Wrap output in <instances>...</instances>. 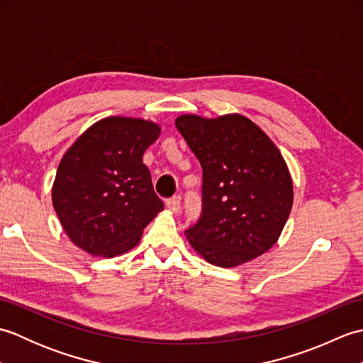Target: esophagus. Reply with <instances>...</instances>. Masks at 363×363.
<instances>
[{
  "mask_svg": "<svg viewBox=\"0 0 363 363\" xmlns=\"http://www.w3.org/2000/svg\"><path fill=\"white\" fill-rule=\"evenodd\" d=\"M167 207L172 212H174V213H177L181 211V196L179 195H174V196H172L169 199H167Z\"/></svg>",
  "mask_w": 363,
  "mask_h": 363,
  "instance_id": "obj_1",
  "label": "esophagus"
}]
</instances>
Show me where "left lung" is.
Instances as JSON below:
<instances>
[{"label":"left lung","instance_id":"left-lung-1","mask_svg":"<svg viewBox=\"0 0 363 363\" xmlns=\"http://www.w3.org/2000/svg\"><path fill=\"white\" fill-rule=\"evenodd\" d=\"M176 128L203 168L201 215L190 245L213 265L230 268L268 251L293 204V184L276 145L242 115H182Z\"/></svg>","mask_w":363,"mask_h":363}]
</instances>
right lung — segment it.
<instances>
[{"label": "right lung", "instance_id": "obj_1", "mask_svg": "<svg viewBox=\"0 0 363 363\" xmlns=\"http://www.w3.org/2000/svg\"><path fill=\"white\" fill-rule=\"evenodd\" d=\"M159 134L151 121L109 117L90 126L64 154L52 206L81 250L103 257L126 252L164 209L142 159Z\"/></svg>", "mask_w": 363, "mask_h": 363}]
</instances>
